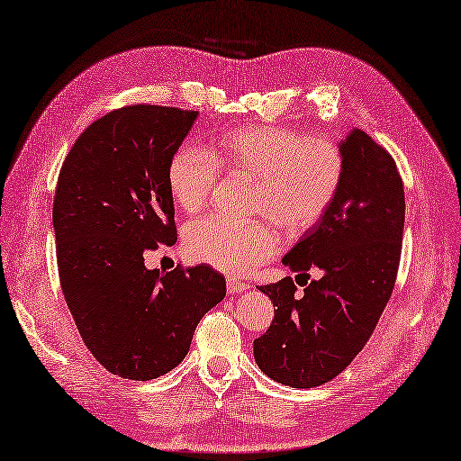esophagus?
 I'll list each match as a JSON object with an SVG mask.
<instances>
[{
  "instance_id": "obj_1",
  "label": "esophagus",
  "mask_w": 461,
  "mask_h": 461,
  "mask_svg": "<svg viewBox=\"0 0 461 461\" xmlns=\"http://www.w3.org/2000/svg\"><path fill=\"white\" fill-rule=\"evenodd\" d=\"M246 289H249V285L239 282V279H232V277L227 279V291H229L230 295H234V294H244Z\"/></svg>"
}]
</instances>
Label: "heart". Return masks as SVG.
Here are the masks:
<instances>
[{
	"instance_id": "obj_1",
	"label": "heart",
	"mask_w": 461,
	"mask_h": 461,
	"mask_svg": "<svg viewBox=\"0 0 461 461\" xmlns=\"http://www.w3.org/2000/svg\"><path fill=\"white\" fill-rule=\"evenodd\" d=\"M221 170L254 179L250 211L277 224L287 237H297L317 224L339 195L344 156L329 139H305L266 125L224 134L212 154L192 144L179 146L167 164V189L176 205L187 212L203 209ZM267 221L205 217L187 224L184 244L197 262L234 276L250 274L277 250L276 230Z\"/></svg>"
}]
</instances>
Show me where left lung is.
<instances>
[{"label": "left lung", "mask_w": 461, "mask_h": 461, "mask_svg": "<svg viewBox=\"0 0 461 461\" xmlns=\"http://www.w3.org/2000/svg\"><path fill=\"white\" fill-rule=\"evenodd\" d=\"M339 149V195L282 260L307 287L297 294L291 277L258 287L276 309L254 340V360L267 377L295 389L327 384L362 352L401 260L405 189L395 160L362 129H352ZM309 268L321 277L307 283Z\"/></svg>", "instance_id": "8db88e82"}]
</instances>
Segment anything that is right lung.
I'll list each match as a JSON object with an SVG mask.
<instances>
[{"instance_id":"right-lung-1","label":"right lung","mask_w":461,"mask_h":461,"mask_svg":"<svg viewBox=\"0 0 461 461\" xmlns=\"http://www.w3.org/2000/svg\"><path fill=\"white\" fill-rule=\"evenodd\" d=\"M199 111L129 105L94 121L66 156L52 224L62 294L87 350L107 372L149 381L189 352L205 312L227 295L207 264L172 272L146 250L176 244L167 164Z\"/></svg>"}]
</instances>
